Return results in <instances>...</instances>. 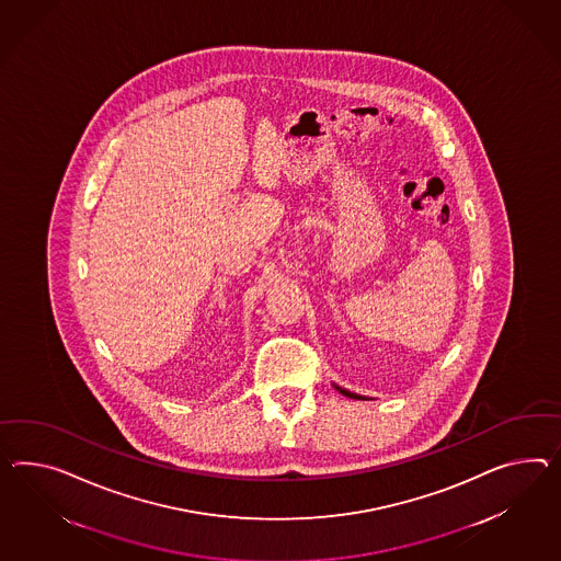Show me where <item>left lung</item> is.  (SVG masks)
Masks as SVG:
<instances>
[{"instance_id": "left-lung-1", "label": "left lung", "mask_w": 561, "mask_h": 561, "mask_svg": "<svg viewBox=\"0 0 561 561\" xmlns=\"http://www.w3.org/2000/svg\"><path fill=\"white\" fill-rule=\"evenodd\" d=\"M333 387H335V390H340L344 397H350V399H356V401H373V399L362 397V394H356V392H352V390H347V388L337 387L335 382H333Z\"/></svg>"}]
</instances>
